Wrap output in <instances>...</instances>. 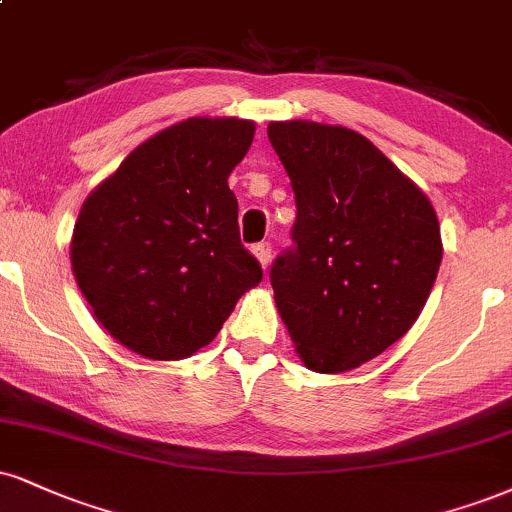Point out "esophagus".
Instances as JSON below:
<instances>
[{
  "mask_svg": "<svg viewBox=\"0 0 512 512\" xmlns=\"http://www.w3.org/2000/svg\"><path fill=\"white\" fill-rule=\"evenodd\" d=\"M252 255H255L257 262H260L262 267L267 269L269 260H272V245H269V243H257V245H252Z\"/></svg>",
  "mask_w": 512,
  "mask_h": 512,
  "instance_id": "esophagus-1",
  "label": "esophagus"
}]
</instances>
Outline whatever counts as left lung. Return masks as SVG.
Wrapping results in <instances>:
<instances>
[{
  "label": "left lung",
  "instance_id": "obj_1",
  "mask_svg": "<svg viewBox=\"0 0 512 512\" xmlns=\"http://www.w3.org/2000/svg\"><path fill=\"white\" fill-rule=\"evenodd\" d=\"M267 133L298 207L295 250L269 274L276 307L307 369L350 372L420 317L443 255L439 219L365 135L317 121Z\"/></svg>",
  "mask_w": 512,
  "mask_h": 512
}]
</instances>
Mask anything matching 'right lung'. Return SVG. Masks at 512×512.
<instances>
[{
	"label": "right lung",
	"mask_w": 512,
	"mask_h": 512,
	"mask_svg": "<svg viewBox=\"0 0 512 512\" xmlns=\"http://www.w3.org/2000/svg\"><path fill=\"white\" fill-rule=\"evenodd\" d=\"M252 138L248 119L178 121L85 197L71 236L73 276L121 346L150 360L190 357L262 281L240 243L229 188Z\"/></svg>",
	"instance_id": "add662e5"
}]
</instances>
